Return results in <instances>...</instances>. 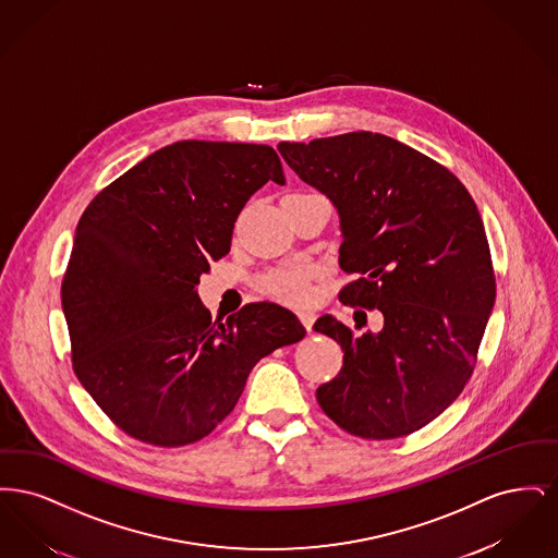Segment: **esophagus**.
<instances>
[{
	"label": "esophagus",
	"instance_id": "1",
	"mask_svg": "<svg viewBox=\"0 0 558 558\" xmlns=\"http://www.w3.org/2000/svg\"><path fill=\"white\" fill-rule=\"evenodd\" d=\"M299 319H301V324L305 326V330H312V326H314V322H316V314H314V312H301Z\"/></svg>",
	"mask_w": 558,
	"mask_h": 558
}]
</instances>
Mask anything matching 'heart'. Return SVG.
I'll return each mask as SVG.
<instances>
[{"label": "heart", "mask_w": 558, "mask_h": 558, "mask_svg": "<svg viewBox=\"0 0 558 558\" xmlns=\"http://www.w3.org/2000/svg\"><path fill=\"white\" fill-rule=\"evenodd\" d=\"M316 276L318 271L312 264H291L267 271L259 280V289L280 303L299 307L312 301Z\"/></svg>", "instance_id": "1"}]
</instances>
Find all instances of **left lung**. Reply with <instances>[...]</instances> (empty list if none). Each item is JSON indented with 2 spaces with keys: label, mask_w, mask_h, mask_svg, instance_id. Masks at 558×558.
Returning a JSON list of instances; mask_svg holds the SVG:
<instances>
[{
  "label": "left lung",
  "mask_w": 558,
  "mask_h": 558,
  "mask_svg": "<svg viewBox=\"0 0 558 558\" xmlns=\"http://www.w3.org/2000/svg\"><path fill=\"white\" fill-rule=\"evenodd\" d=\"M278 150L339 211V266L357 274L339 299L383 314L376 335L332 316L314 324L345 351L341 372L316 391L319 408L362 439L410 435L462 393L494 310L477 205L444 165L383 133L280 142Z\"/></svg>",
  "instance_id": "left-lung-1"
}]
</instances>
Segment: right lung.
<instances>
[{
    "label": "right lung",
    "instance_id": "right-lung-1",
    "mask_svg": "<svg viewBox=\"0 0 558 558\" xmlns=\"http://www.w3.org/2000/svg\"><path fill=\"white\" fill-rule=\"evenodd\" d=\"M269 180L284 184L271 146L184 140L137 162L81 215L62 278L73 371L133 439L180 448L207 437L253 366L305 337L292 312L267 301L213 322L196 292Z\"/></svg>",
    "mask_w": 558,
    "mask_h": 558
}]
</instances>
